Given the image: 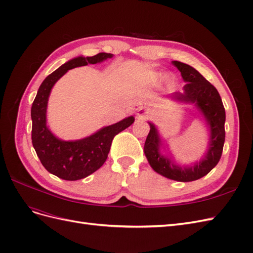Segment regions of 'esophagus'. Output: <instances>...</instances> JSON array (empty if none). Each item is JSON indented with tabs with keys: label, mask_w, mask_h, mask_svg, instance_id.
Instances as JSON below:
<instances>
[{
	"label": "esophagus",
	"mask_w": 253,
	"mask_h": 253,
	"mask_svg": "<svg viewBox=\"0 0 253 253\" xmlns=\"http://www.w3.org/2000/svg\"><path fill=\"white\" fill-rule=\"evenodd\" d=\"M152 116V113L150 109L147 108H140L137 112V117L140 118V119H148Z\"/></svg>",
	"instance_id": "esophagus-1"
}]
</instances>
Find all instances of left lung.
<instances>
[{
    "mask_svg": "<svg viewBox=\"0 0 253 253\" xmlns=\"http://www.w3.org/2000/svg\"><path fill=\"white\" fill-rule=\"evenodd\" d=\"M173 64L178 68L181 77L188 84L183 86V93L176 91L171 97L178 101L195 103L201 110L210 126L209 151L201 163L191 168L176 166L167 157L160 155V139L157 129L154 125L149 122L151 128L144 142V154L155 172L167 178L187 182L204 177L218 164L225 142L226 113L217 89L195 68L179 61H174Z\"/></svg>",
    "mask_w": 253,
    "mask_h": 253,
    "instance_id": "8db88e82",
    "label": "left lung"
}]
</instances>
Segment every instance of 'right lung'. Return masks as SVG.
Instances as JSON below:
<instances>
[{
  "mask_svg": "<svg viewBox=\"0 0 253 253\" xmlns=\"http://www.w3.org/2000/svg\"><path fill=\"white\" fill-rule=\"evenodd\" d=\"M112 53L99 52L93 57H78L61 65L47 76L38 90L32 106V139L38 157L49 173L65 180H78L97 171L104 163L114 137L131 126L133 116L105 126L94 135L76 141H63L46 126V108L51 87L72 68L96 64L112 58Z\"/></svg>",
  "mask_w": 253,
  "mask_h": 253,
  "instance_id": "1",
  "label": "right lung"
}]
</instances>
